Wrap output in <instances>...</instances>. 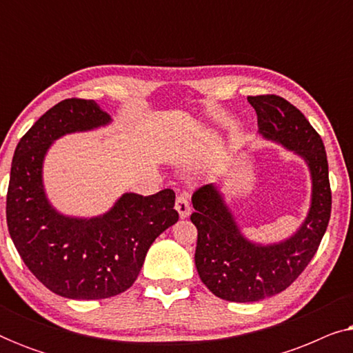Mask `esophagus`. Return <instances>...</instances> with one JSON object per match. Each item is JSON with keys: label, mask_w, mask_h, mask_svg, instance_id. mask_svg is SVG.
Here are the masks:
<instances>
[{"label": "esophagus", "mask_w": 353, "mask_h": 353, "mask_svg": "<svg viewBox=\"0 0 353 353\" xmlns=\"http://www.w3.org/2000/svg\"><path fill=\"white\" fill-rule=\"evenodd\" d=\"M175 209L178 210V214H180L181 219H186V216L191 214V204H190V199H188L186 194L176 196Z\"/></svg>", "instance_id": "34e87169"}]
</instances>
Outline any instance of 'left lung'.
Instances as JSON below:
<instances>
[{"instance_id":"obj_1","label":"left lung","mask_w":353,"mask_h":353,"mask_svg":"<svg viewBox=\"0 0 353 353\" xmlns=\"http://www.w3.org/2000/svg\"><path fill=\"white\" fill-rule=\"evenodd\" d=\"M248 101L257 112L259 133L305 159L312 205L296 234L262 245L244 238L214 185L194 191L191 221L197 228V273L212 294L230 302H257L291 286L316 254L331 216L330 173L320 134L281 96H249Z\"/></svg>"}]
</instances>
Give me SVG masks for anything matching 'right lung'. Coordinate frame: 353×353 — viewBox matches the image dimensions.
<instances>
[{
	"instance_id": "add662e5",
	"label": "right lung",
	"mask_w": 353,
	"mask_h": 353,
	"mask_svg": "<svg viewBox=\"0 0 353 353\" xmlns=\"http://www.w3.org/2000/svg\"><path fill=\"white\" fill-rule=\"evenodd\" d=\"M93 99L57 103L23 134L12 157L6 197L11 239L27 268L57 296L98 301L125 292L148 249L178 221L173 190L152 196L125 192L108 214L74 219L52 209L43 190V159L65 133L108 125Z\"/></svg>"
}]
</instances>
